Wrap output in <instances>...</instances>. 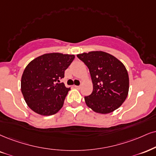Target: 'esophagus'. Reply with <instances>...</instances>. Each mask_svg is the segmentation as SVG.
<instances>
[{
	"label": "esophagus",
	"mask_w": 156,
	"mask_h": 156,
	"mask_svg": "<svg viewBox=\"0 0 156 156\" xmlns=\"http://www.w3.org/2000/svg\"><path fill=\"white\" fill-rule=\"evenodd\" d=\"M74 87L76 88V89H78V90H80V88H81V87H80V86H76V85H75Z\"/></svg>",
	"instance_id": "obj_1"
}]
</instances>
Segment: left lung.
<instances>
[{"mask_svg":"<svg viewBox=\"0 0 156 156\" xmlns=\"http://www.w3.org/2000/svg\"><path fill=\"white\" fill-rule=\"evenodd\" d=\"M89 69L93 90L84 97L86 104L95 112L109 113L122 105L128 95L129 75L116 58L103 51L78 54Z\"/></svg>","mask_w":156,"mask_h":156,"instance_id":"8db88e82","label":"left lung"}]
</instances>
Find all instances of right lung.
<instances>
[{
    "label": "right lung",
    "mask_w": 156,
    "mask_h": 156,
    "mask_svg": "<svg viewBox=\"0 0 156 156\" xmlns=\"http://www.w3.org/2000/svg\"><path fill=\"white\" fill-rule=\"evenodd\" d=\"M74 55L47 53L36 58L25 68L21 90L28 106L38 114L51 116L62 108L70 87L60 80L74 59Z\"/></svg>",
    "instance_id": "right-lung-1"
}]
</instances>
